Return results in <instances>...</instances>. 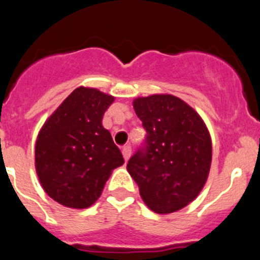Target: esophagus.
Returning a JSON list of instances; mask_svg holds the SVG:
<instances>
[{
    "mask_svg": "<svg viewBox=\"0 0 260 260\" xmlns=\"http://www.w3.org/2000/svg\"><path fill=\"white\" fill-rule=\"evenodd\" d=\"M122 155H123V158H125V161H127L128 158H130V156H132V147H130V146L123 147Z\"/></svg>",
    "mask_w": 260,
    "mask_h": 260,
    "instance_id": "34e87169",
    "label": "esophagus"
}]
</instances>
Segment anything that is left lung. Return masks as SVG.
<instances>
[{"mask_svg":"<svg viewBox=\"0 0 260 260\" xmlns=\"http://www.w3.org/2000/svg\"><path fill=\"white\" fill-rule=\"evenodd\" d=\"M147 132V146L127 162L146 206L160 215L191 203L207 182L212 141L194 108L171 93H153L133 102Z\"/></svg>","mask_w":260,"mask_h":260,"instance_id":"1","label":"left lung"}]
</instances>
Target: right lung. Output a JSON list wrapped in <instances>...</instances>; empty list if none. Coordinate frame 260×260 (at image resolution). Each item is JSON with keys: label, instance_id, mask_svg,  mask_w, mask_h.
<instances>
[{"label": "right lung", "instance_id": "1", "mask_svg": "<svg viewBox=\"0 0 260 260\" xmlns=\"http://www.w3.org/2000/svg\"><path fill=\"white\" fill-rule=\"evenodd\" d=\"M114 96L92 87L75 88L41 126L35 168L53 201L75 210L91 207L105 182L125 160L103 116Z\"/></svg>", "mask_w": 260, "mask_h": 260}]
</instances>
